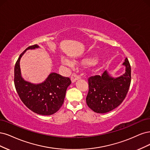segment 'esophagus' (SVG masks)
Here are the masks:
<instances>
[{
  "label": "esophagus",
  "mask_w": 150,
  "mask_h": 150,
  "mask_svg": "<svg viewBox=\"0 0 150 150\" xmlns=\"http://www.w3.org/2000/svg\"><path fill=\"white\" fill-rule=\"evenodd\" d=\"M80 79V76L76 74H73L71 76V80L72 82H73V83L74 82H75L76 80H77L78 79Z\"/></svg>",
  "instance_id": "esophagus-1"
}]
</instances>
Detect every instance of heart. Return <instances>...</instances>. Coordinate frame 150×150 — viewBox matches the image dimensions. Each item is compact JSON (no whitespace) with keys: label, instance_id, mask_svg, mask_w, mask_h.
Segmentation results:
<instances>
[{"label":"heart","instance_id":"heart-1","mask_svg":"<svg viewBox=\"0 0 150 150\" xmlns=\"http://www.w3.org/2000/svg\"><path fill=\"white\" fill-rule=\"evenodd\" d=\"M62 63L63 65H64L65 66H67L69 67V68H74V67H75V63L73 62V61H71V60H69L67 59H65V58L63 57L62 58ZM90 65H95L96 64V60H91L90 63Z\"/></svg>","mask_w":150,"mask_h":150}]
</instances>
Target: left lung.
I'll return each instance as SVG.
<instances>
[{"label": "left lung", "instance_id": "obj_1", "mask_svg": "<svg viewBox=\"0 0 150 150\" xmlns=\"http://www.w3.org/2000/svg\"><path fill=\"white\" fill-rule=\"evenodd\" d=\"M125 73L117 78L111 76L107 70L102 75L88 78L89 90L86 101L88 107L98 113L113 110L122 103L131 83V67L127 58L123 64Z\"/></svg>", "mask_w": 150, "mask_h": 150}]
</instances>
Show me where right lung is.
<instances>
[{
  "label": "right lung",
  "mask_w": 150,
  "mask_h": 150,
  "mask_svg": "<svg viewBox=\"0 0 150 150\" xmlns=\"http://www.w3.org/2000/svg\"><path fill=\"white\" fill-rule=\"evenodd\" d=\"M38 45L27 47L19 56L14 68V85L23 104L35 113L50 115L59 110L64 103L66 91L71 83L68 77L52 73L39 84L24 80L21 76L20 60L26 50L38 48Z\"/></svg>",
  "instance_id": "right-lung-1"
}]
</instances>
